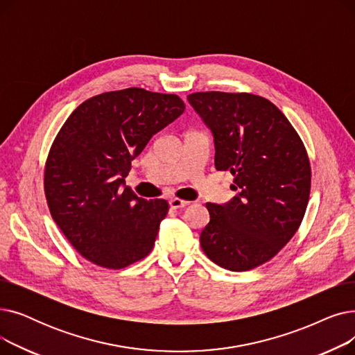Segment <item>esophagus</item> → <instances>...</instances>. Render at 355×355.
<instances>
[{"label": "esophagus", "instance_id": "obj_1", "mask_svg": "<svg viewBox=\"0 0 355 355\" xmlns=\"http://www.w3.org/2000/svg\"><path fill=\"white\" fill-rule=\"evenodd\" d=\"M190 204V201H187V200H182V198H171L170 200V206L173 207V209H182V207H185V206H189Z\"/></svg>", "mask_w": 355, "mask_h": 355}]
</instances>
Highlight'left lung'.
Wrapping results in <instances>:
<instances>
[{
  "label": "left lung",
  "mask_w": 355,
  "mask_h": 355,
  "mask_svg": "<svg viewBox=\"0 0 355 355\" xmlns=\"http://www.w3.org/2000/svg\"><path fill=\"white\" fill-rule=\"evenodd\" d=\"M213 132L218 171H230L237 196L207 202L200 245L233 272L266 263L293 237L306 211L311 164L305 145L270 101L252 93L196 92L187 96Z\"/></svg>",
  "instance_id": "8db88e82"
}]
</instances>
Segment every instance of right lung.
Masks as SVG:
<instances>
[{"mask_svg":"<svg viewBox=\"0 0 355 355\" xmlns=\"http://www.w3.org/2000/svg\"><path fill=\"white\" fill-rule=\"evenodd\" d=\"M185 109L177 95L128 87L79 105L54 138L44 194L55 225L89 262L122 269L155 245L168 201L125 185L130 161Z\"/></svg>","mask_w":355,"mask_h":355,"instance_id":"right-lung-1","label":"right lung"}]
</instances>
